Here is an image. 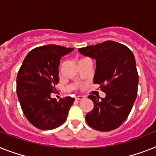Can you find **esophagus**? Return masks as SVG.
Here are the masks:
<instances>
[{"mask_svg":"<svg viewBox=\"0 0 156 156\" xmlns=\"http://www.w3.org/2000/svg\"><path fill=\"white\" fill-rule=\"evenodd\" d=\"M84 98H85V97H83V96H77V97H75L76 100H83Z\"/></svg>","mask_w":156,"mask_h":156,"instance_id":"obj_1","label":"esophagus"}]
</instances>
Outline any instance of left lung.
<instances>
[{
    "label": "left lung",
    "mask_w": 156,
    "mask_h": 156,
    "mask_svg": "<svg viewBox=\"0 0 156 156\" xmlns=\"http://www.w3.org/2000/svg\"><path fill=\"white\" fill-rule=\"evenodd\" d=\"M78 51L96 59L94 83L105 93L101 100L99 96L88 97L94 108L86 114V123L101 132L114 130L129 116L137 96L139 76L134 55L125 45L111 40Z\"/></svg>",
    "instance_id": "1"
}]
</instances>
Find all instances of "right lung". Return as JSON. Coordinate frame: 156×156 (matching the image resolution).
Masks as SVG:
<instances>
[{
  "instance_id": "obj_1",
  "label": "right lung",
  "mask_w": 156,
  "mask_h": 156,
  "mask_svg": "<svg viewBox=\"0 0 156 156\" xmlns=\"http://www.w3.org/2000/svg\"><path fill=\"white\" fill-rule=\"evenodd\" d=\"M74 48L50 44L32 49L23 60L16 77V94L27 120L41 130L62 125L74 101L66 97L57 101L51 98L58 83V66L62 56Z\"/></svg>"
}]
</instances>
